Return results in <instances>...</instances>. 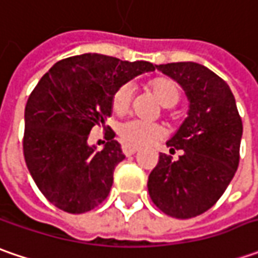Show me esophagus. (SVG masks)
I'll use <instances>...</instances> for the list:
<instances>
[{
  "label": "esophagus",
  "mask_w": 258,
  "mask_h": 258,
  "mask_svg": "<svg viewBox=\"0 0 258 258\" xmlns=\"http://www.w3.org/2000/svg\"><path fill=\"white\" fill-rule=\"evenodd\" d=\"M122 151H123V154L126 156H131V155H135L138 151H139V148H136V146H131V145H122Z\"/></svg>",
  "instance_id": "34e87169"
}]
</instances>
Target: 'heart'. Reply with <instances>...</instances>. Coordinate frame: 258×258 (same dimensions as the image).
I'll list each match as a JSON object with an SVG mask.
<instances>
[{
  "instance_id": "b5f03b06",
  "label": "heart",
  "mask_w": 258,
  "mask_h": 258,
  "mask_svg": "<svg viewBox=\"0 0 258 258\" xmlns=\"http://www.w3.org/2000/svg\"><path fill=\"white\" fill-rule=\"evenodd\" d=\"M148 92L154 96L162 107H173L181 99V89L168 77H155L148 85ZM134 87L126 83L122 85L112 97V110L116 114H124L132 103ZM164 129L158 123H149L142 120H129L119 126V138L122 142L131 146H145L162 138Z\"/></svg>"
}]
</instances>
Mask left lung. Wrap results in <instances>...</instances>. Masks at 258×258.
Segmentation results:
<instances>
[{
	"mask_svg": "<svg viewBox=\"0 0 258 258\" xmlns=\"http://www.w3.org/2000/svg\"><path fill=\"white\" fill-rule=\"evenodd\" d=\"M188 97V116L166 142L172 161L159 154L148 178L152 203L166 215L192 218L210 210L231 182L240 161L243 122L228 85L205 66L182 61L156 66Z\"/></svg>",
	"mask_w": 258,
	"mask_h": 258,
	"instance_id": "8db88e82",
	"label": "left lung"
}]
</instances>
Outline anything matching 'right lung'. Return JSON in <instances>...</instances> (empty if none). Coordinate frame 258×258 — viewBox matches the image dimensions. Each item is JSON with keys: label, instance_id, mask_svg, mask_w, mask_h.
<instances>
[{"label": "right lung", "instance_id": "1", "mask_svg": "<svg viewBox=\"0 0 258 258\" xmlns=\"http://www.w3.org/2000/svg\"><path fill=\"white\" fill-rule=\"evenodd\" d=\"M155 67L86 53L55 63L35 86L25 104L24 159L38 189L57 208L83 214L107 198L124 155L110 129L102 151L87 138L93 126L104 127L114 92Z\"/></svg>", "mask_w": 258, "mask_h": 258}]
</instances>
